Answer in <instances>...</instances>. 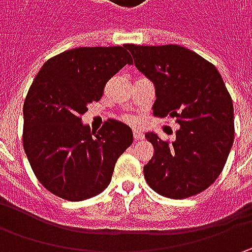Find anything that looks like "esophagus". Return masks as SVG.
Here are the masks:
<instances>
[{
    "label": "esophagus",
    "mask_w": 252,
    "mask_h": 252,
    "mask_svg": "<svg viewBox=\"0 0 252 252\" xmlns=\"http://www.w3.org/2000/svg\"><path fill=\"white\" fill-rule=\"evenodd\" d=\"M133 137H134V141L143 140V139H144V134H143V131L134 130V131H133Z\"/></svg>",
    "instance_id": "obj_1"
}]
</instances>
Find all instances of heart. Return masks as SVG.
Listing matches in <instances>:
<instances>
[{"label": "heart", "instance_id": "1", "mask_svg": "<svg viewBox=\"0 0 252 252\" xmlns=\"http://www.w3.org/2000/svg\"><path fill=\"white\" fill-rule=\"evenodd\" d=\"M123 121H125V122H129V123H131V122H134V119H133L131 116H125V118H123Z\"/></svg>", "mask_w": 252, "mask_h": 252}]
</instances>
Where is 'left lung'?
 <instances>
[{"label":"left lung","instance_id":"obj_1","mask_svg":"<svg viewBox=\"0 0 252 252\" xmlns=\"http://www.w3.org/2000/svg\"><path fill=\"white\" fill-rule=\"evenodd\" d=\"M134 64L156 88L153 113L175 118V140L146 133L154 156L144 178L165 198L185 199L209 188L220 175L234 141L233 101L218 68L178 44H127Z\"/></svg>","mask_w":252,"mask_h":252}]
</instances>
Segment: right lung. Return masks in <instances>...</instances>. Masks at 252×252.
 Masks as SVG:
<instances>
[{
    "instance_id": "obj_1",
    "label": "right lung",
    "mask_w": 252,
    "mask_h": 252,
    "mask_svg": "<svg viewBox=\"0 0 252 252\" xmlns=\"http://www.w3.org/2000/svg\"><path fill=\"white\" fill-rule=\"evenodd\" d=\"M127 46L77 47L49 59L24 103V149L36 178L49 192L71 202L96 196L109 185L131 129L108 119L91 131L81 116L99 101L106 83L126 64Z\"/></svg>"
}]
</instances>
